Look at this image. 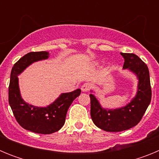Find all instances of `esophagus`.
I'll use <instances>...</instances> for the list:
<instances>
[{"label":"esophagus","instance_id":"obj_1","mask_svg":"<svg viewBox=\"0 0 159 159\" xmlns=\"http://www.w3.org/2000/svg\"><path fill=\"white\" fill-rule=\"evenodd\" d=\"M90 89V84L86 83V84H84L82 87H81V91L83 92H88Z\"/></svg>","mask_w":159,"mask_h":159}]
</instances>
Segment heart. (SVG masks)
Instances as JSON below:
<instances>
[{
	"label": "heart",
	"instance_id": "heart-1",
	"mask_svg": "<svg viewBox=\"0 0 159 159\" xmlns=\"http://www.w3.org/2000/svg\"><path fill=\"white\" fill-rule=\"evenodd\" d=\"M99 62H95V64H94V65L96 66V65H99Z\"/></svg>",
	"mask_w": 159,
	"mask_h": 159
}]
</instances>
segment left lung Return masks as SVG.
Returning a JSON list of instances; mask_svg holds the SVG:
<instances>
[{
  "label": "left lung",
  "instance_id": "obj_1",
  "mask_svg": "<svg viewBox=\"0 0 159 159\" xmlns=\"http://www.w3.org/2000/svg\"><path fill=\"white\" fill-rule=\"evenodd\" d=\"M120 54L124 59L123 69L133 73L139 80L137 92L127 105L114 109L102 107L95 95L90 94L92 121L96 127L105 131H123L136 126L151 100L150 73L147 64L135 54L123 52ZM91 92L93 91L91 90Z\"/></svg>",
  "mask_w": 159,
  "mask_h": 159
}]
</instances>
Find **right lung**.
<instances>
[{
	"label": "right lung",
	"instance_id": "right-lung-1",
	"mask_svg": "<svg viewBox=\"0 0 159 159\" xmlns=\"http://www.w3.org/2000/svg\"><path fill=\"white\" fill-rule=\"evenodd\" d=\"M48 57V52L25 55L12 67L8 87V102L18 123L25 130L43 134H52L64 126L68 108L81 93V90L78 88L73 92L60 94L54 102L43 107L29 104L22 99L18 75L32 64L47 60Z\"/></svg>",
	"mask_w": 159,
	"mask_h": 159
}]
</instances>
